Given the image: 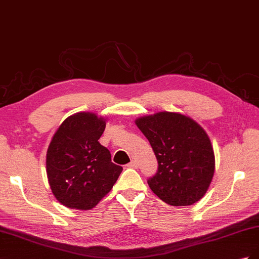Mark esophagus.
<instances>
[{
    "mask_svg": "<svg viewBox=\"0 0 259 259\" xmlns=\"http://www.w3.org/2000/svg\"><path fill=\"white\" fill-rule=\"evenodd\" d=\"M137 166H138V164H137V162L134 161V160H132V161L127 164V167H130V168H136Z\"/></svg>",
    "mask_w": 259,
    "mask_h": 259,
    "instance_id": "obj_1",
    "label": "esophagus"
}]
</instances>
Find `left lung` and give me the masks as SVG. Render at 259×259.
Listing matches in <instances>:
<instances>
[{
  "label": "left lung",
  "mask_w": 259,
  "mask_h": 259,
  "mask_svg": "<svg viewBox=\"0 0 259 259\" xmlns=\"http://www.w3.org/2000/svg\"><path fill=\"white\" fill-rule=\"evenodd\" d=\"M150 143L158 170L148 185L169 205H191L207 191L215 170L210 140L200 125L186 115L159 112L135 121Z\"/></svg>",
  "instance_id": "1"
}]
</instances>
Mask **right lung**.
Returning <instances> with one entry per match:
<instances>
[{
  "label": "right lung",
  "instance_id": "1",
  "mask_svg": "<svg viewBox=\"0 0 259 259\" xmlns=\"http://www.w3.org/2000/svg\"><path fill=\"white\" fill-rule=\"evenodd\" d=\"M106 127L103 117L90 112L66 119L55 133L46 154L52 192L69 208L91 209L112 189L123 167L98 142Z\"/></svg>",
  "mask_w": 259,
  "mask_h": 259
}]
</instances>
